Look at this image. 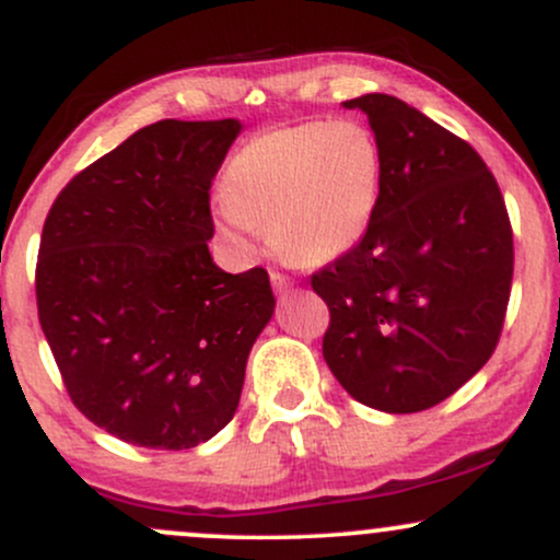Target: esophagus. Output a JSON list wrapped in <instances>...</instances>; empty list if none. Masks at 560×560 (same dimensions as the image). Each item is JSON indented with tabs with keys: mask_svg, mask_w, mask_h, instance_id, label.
<instances>
[{
	"mask_svg": "<svg viewBox=\"0 0 560 560\" xmlns=\"http://www.w3.org/2000/svg\"><path fill=\"white\" fill-rule=\"evenodd\" d=\"M271 284H273V292H276V294H287L289 289L294 287V281L289 279V276H284V273L273 271V273H271Z\"/></svg>",
	"mask_w": 560,
	"mask_h": 560,
	"instance_id": "1",
	"label": "esophagus"
}]
</instances>
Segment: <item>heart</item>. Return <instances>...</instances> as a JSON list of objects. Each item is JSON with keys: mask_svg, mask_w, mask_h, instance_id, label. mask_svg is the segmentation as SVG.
Listing matches in <instances>:
<instances>
[{"mask_svg": "<svg viewBox=\"0 0 560 560\" xmlns=\"http://www.w3.org/2000/svg\"><path fill=\"white\" fill-rule=\"evenodd\" d=\"M382 182V147L358 120L268 128L231 155L215 218L244 253H255L262 231H271L287 258L320 266L363 240Z\"/></svg>", "mask_w": 560, "mask_h": 560, "instance_id": "b5f03b06", "label": "heart"}]
</instances>
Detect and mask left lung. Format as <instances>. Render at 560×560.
Masks as SVG:
<instances>
[{
  "label": "left lung",
  "mask_w": 560,
  "mask_h": 560,
  "mask_svg": "<svg viewBox=\"0 0 560 560\" xmlns=\"http://www.w3.org/2000/svg\"><path fill=\"white\" fill-rule=\"evenodd\" d=\"M382 147V202L350 253L311 276L329 305L324 358L369 408L419 413L490 361L513 279V231L464 139L389 94H363Z\"/></svg>",
  "instance_id": "left-lung-1"
}]
</instances>
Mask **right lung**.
<instances>
[{"instance_id":"obj_1","label":"right lung","mask_w":560,"mask_h":560,"mask_svg":"<svg viewBox=\"0 0 560 560\" xmlns=\"http://www.w3.org/2000/svg\"><path fill=\"white\" fill-rule=\"evenodd\" d=\"M242 124L158 120L55 199L36 262L38 324L75 408L118 440L189 450L240 405L273 316L262 268L210 258V184Z\"/></svg>"}]
</instances>
